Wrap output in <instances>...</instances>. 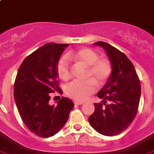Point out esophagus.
<instances>
[{
	"instance_id": "esophagus-1",
	"label": "esophagus",
	"mask_w": 154,
	"mask_h": 154,
	"mask_svg": "<svg viewBox=\"0 0 154 154\" xmlns=\"http://www.w3.org/2000/svg\"><path fill=\"white\" fill-rule=\"evenodd\" d=\"M83 102H79V101H74L75 105H82L83 104Z\"/></svg>"
}]
</instances>
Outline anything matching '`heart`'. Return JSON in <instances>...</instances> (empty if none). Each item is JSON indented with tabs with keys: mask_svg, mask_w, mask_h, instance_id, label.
Listing matches in <instances>:
<instances>
[{
	"mask_svg": "<svg viewBox=\"0 0 154 154\" xmlns=\"http://www.w3.org/2000/svg\"><path fill=\"white\" fill-rule=\"evenodd\" d=\"M69 59L82 63L88 66L86 77H92L98 85L105 83L112 73V66L108 59H99L95 51L84 48L69 51L58 62V75L64 81L69 79L71 76ZM94 81L89 79L84 81H73L66 86V93L77 101H85L95 91V83Z\"/></svg>",
	"mask_w": 154,
	"mask_h": 154,
	"instance_id": "1",
	"label": "heart"
}]
</instances>
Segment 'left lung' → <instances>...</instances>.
I'll list each match as a JSON object with an SVG mask.
<instances>
[{
	"label": "left lung",
	"mask_w": 154,
	"mask_h": 154,
	"mask_svg": "<svg viewBox=\"0 0 154 154\" xmlns=\"http://www.w3.org/2000/svg\"><path fill=\"white\" fill-rule=\"evenodd\" d=\"M94 44L106 51L112 73L97 94L103 103L94 104L95 111L88 121L99 133L113 136L126 130L136 116L141 96L140 81L135 67L123 52L103 41Z\"/></svg>",
	"instance_id": "obj_1"
}]
</instances>
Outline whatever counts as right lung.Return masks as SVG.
<instances>
[{
  "label": "right lung",
  "instance_id": "right-lung-1",
  "mask_svg": "<svg viewBox=\"0 0 154 154\" xmlns=\"http://www.w3.org/2000/svg\"><path fill=\"white\" fill-rule=\"evenodd\" d=\"M67 44L48 43L28 55L19 66L14 98L19 115L29 131L48 138L65 125L74 106L66 97L49 105L50 93L59 90L57 64Z\"/></svg>",
  "mask_w": 154,
  "mask_h": 154
}]
</instances>
